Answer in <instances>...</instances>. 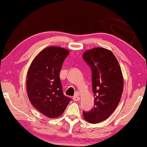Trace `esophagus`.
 <instances>
[{"label": "esophagus", "instance_id": "obj_1", "mask_svg": "<svg viewBox=\"0 0 147 147\" xmlns=\"http://www.w3.org/2000/svg\"><path fill=\"white\" fill-rule=\"evenodd\" d=\"M73 100H74V101H78V100H80V98L79 95H78V94H76L75 96H73Z\"/></svg>", "mask_w": 147, "mask_h": 147}]
</instances>
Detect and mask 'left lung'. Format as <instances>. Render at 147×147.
Here are the masks:
<instances>
[{"label": "left lung", "instance_id": "left-lung-1", "mask_svg": "<svg viewBox=\"0 0 147 147\" xmlns=\"http://www.w3.org/2000/svg\"><path fill=\"white\" fill-rule=\"evenodd\" d=\"M84 61L92 70L94 108L83 112V116L90 123L97 124L111 115L117 107L123 92V76L119 63L110 50L93 48L84 52Z\"/></svg>", "mask_w": 147, "mask_h": 147}]
</instances>
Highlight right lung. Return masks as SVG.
Listing matches in <instances>:
<instances>
[{
	"label": "right lung",
	"instance_id": "add662e5",
	"mask_svg": "<svg viewBox=\"0 0 147 147\" xmlns=\"http://www.w3.org/2000/svg\"><path fill=\"white\" fill-rule=\"evenodd\" d=\"M69 51L49 47L40 52L30 65L27 76V92L34 107L49 118L59 117L71 101L64 95L59 73Z\"/></svg>",
	"mask_w": 147,
	"mask_h": 147
}]
</instances>
